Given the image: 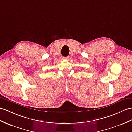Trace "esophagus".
<instances>
[{
	"label": "esophagus",
	"mask_w": 132,
	"mask_h": 132,
	"mask_svg": "<svg viewBox=\"0 0 132 132\" xmlns=\"http://www.w3.org/2000/svg\"><path fill=\"white\" fill-rule=\"evenodd\" d=\"M63 59H69V57L68 56H67V57H63Z\"/></svg>",
	"instance_id": "esophagus-1"
}]
</instances>
